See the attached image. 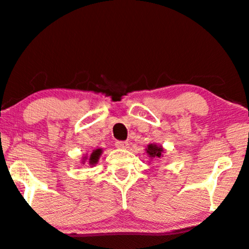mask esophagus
<instances>
[{"label":"esophagus","instance_id":"1","mask_svg":"<svg viewBox=\"0 0 249 249\" xmlns=\"http://www.w3.org/2000/svg\"><path fill=\"white\" fill-rule=\"evenodd\" d=\"M115 145H116L117 148L126 149V148H128V145H130V143H128L127 142H116Z\"/></svg>","mask_w":249,"mask_h":249}]
</instances>
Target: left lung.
<instances>
[{"label": "left lung", "mask_w": 249, "mask_h": 249, "mask_svg": "<svg viewBox=\"0 0 249 249\" xmlns=\"http://www.w3.org/2000/svg\"><path fill=\"white\" fill-rule=\"evenodd\" d=\"M146 153L152 159H160L161 157H163V148L162 146H158L155 143H149L147 148H146Z\"/></svg>", "instance_id": "1"}]
</instances>
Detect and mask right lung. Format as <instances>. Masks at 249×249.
<instances>
[{
    "mask_svg": "<svg viewBox=\"0 0 249 249\" xmlns=\"http://www.w3.org/2000/svg\"><path fill=\"white\" fill-rule=\"evenodd\" d=\"M101 154H102V148L95 149V151H92V153L90 154V157H85V158H83V163L86 162V160H88V161H87V162L90 164V166H95V164L98 162V159H100Z\"/></svg>",
    "mask_w": 249,
    "mask_h": 249,
    "instance_id": "1",
    "label": "right lung"
}]
</instances>
